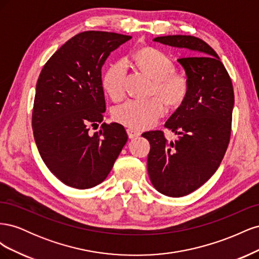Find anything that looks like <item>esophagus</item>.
Wrapping results in <instances>:
<instances>
[{
    "instance_id": "esophagus-1",
    "label": "esophagus",
    "mask_w": 259,
    "mask_h": 259,
    "mask_svg": "<svg viewBox=\"0 0 259 259\" xmlns=\"http://www.w3.org/2000/svg\"><path fill=\"white\" fill-rule=\"evenodd\" d=\"M126 132H127V135L130 138H135V137L140 136V132L135 128H127Z\"/></svg>"
}]
</instances>
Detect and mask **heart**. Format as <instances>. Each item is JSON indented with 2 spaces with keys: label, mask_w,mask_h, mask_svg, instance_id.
I'll return each mask as SVG.
<instances>
[{
  "label": "heart",
  "mask_w": 259,
  "mask_h": 259,
  "mask_svg": "<svg viewBox=\"0 0 259 259\" xmlns=\"http://www.w3.org/2000/svg\"><path fill=\"white\" fill-rule=\"evenodd\" d=\"M134 61L154 80L152 95L160 96L169 106L183 103L189 92V80L186 74L174 72V62L165 53L147 48L136 53ZM126 74L127 62L123 59L114 62L104 74V89L113 100L124 97ZM161 98L128 99L114 108L113 119L131 128L150 127L166 112V105Z\"/></svg>",
  "instance_id": "obj_1"
}]
</instances>
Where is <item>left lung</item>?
I'll list each match as a JSON object with an SVG mask.
<instances>
[{
    "label": "left lung",
    "mask_w": 259,
    "mask_h": 259,
    "mask_svg": "<svg viewBox=\"0 0 259 259\" xmlns=\"http://www.w3.org/2000/svg\"><path fill=\"white\" fill-rule=\"evenodd\" d=\"M154 42L188 50L177 59L189 80V92L166 121L178 136L167 142L162 131L143 134L150 143L148 174L153 187L179 198L197 190L214 175L230 142L233 86L216 52L199 37L166 35Z\"/></svg>",
    "instance_id": "left-lung-1"
}]
</instances>
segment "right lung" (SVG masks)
I'll return each mask as SVG.
<instances>
[{
    "mask_svg": "<svg viewBox=\"0 0 259 259\" xmlns=\"http://www.w3.org/2000/svg\"><path fill=\"white\" fill-rule=\"evenodd\" d=\"M132 36L85 31L44 65L36 83L32 128L38 152L60 182L76 189L103 183L127 142L119 123L101 124L106 111L101 68Z\"/></svg>",
    "mask_w": 259,
    "mask_h": 259,
    "instance_id": "add662e5",
    "label": "right lung"
}]
</instances>
